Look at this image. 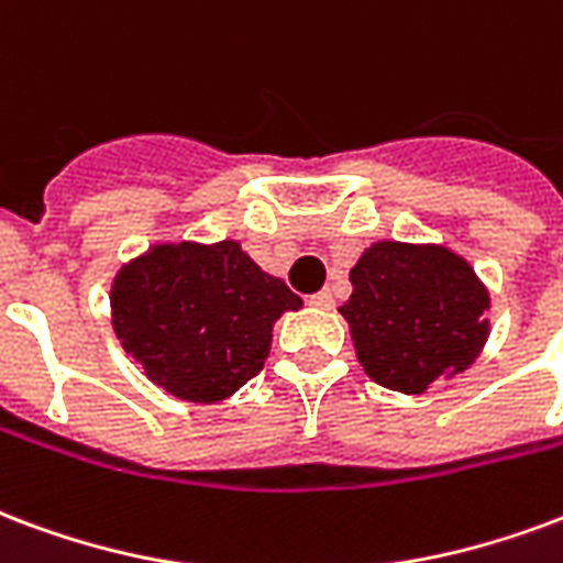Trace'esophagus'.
Returning a JSON list of instances; mask_svg holds the SVG:
<instances>
[{
	"label": "esophagus",
	"instance_id": "1",
	"mask_svg": "<svg viewBox=\"0 0 563 563\" xmlns=\"http://www.w3.org/2000/svg\"><path fill=\"white\" fill-rule=\"evenodd\" d=\"M310 307H316V310H331L334 307V295L328 292V289H322V292H316L310 295Z\"/></svg>",
	"mask_w": 563,
	"mask_h": 563
}]
</instances>
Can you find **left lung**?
Segmentation results:
<instances>
[{
  "label": "left lung",
  "instance_id": "left-lung-1",
  "mask_svg": "<svg viewBox=\"0 0 563 563\" xmlns=\"http://www.w3.org/2000/svg\"><path fill=\"white\" fill-rule=\"evenodd\" d=\"M340 307L364 373L399 394H423L465 373L489 340V289L444 244L376 241L349 271Z\"/></svg>",
  "mask_w": 563,
  "mask_h": 563
}]
</instances>
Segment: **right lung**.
Instances as JSON below:
<instances>
[{"mask_svg": "<svg viewBox=\"0 0 563 563\" xmlns=\"http://www.w3.org/2000/svg\"><path fill=\"white\" fill-rule=\"evenodd\" d=\"M301 298L239 241H164L112 277V331L145 376L185 402H220L271 352L274 322Z\"/></svg>", "mask_w": 563, "mask_h": 563, "instance_id": "right-lung-1", "label": "right lung"}]
</instances>
